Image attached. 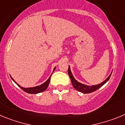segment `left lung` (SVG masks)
<instances>
[{"mask_svg": "<svg viewBox=\"0 0 125 125\" xmlns=\"http://www.w3.org/2000/svg\"><path fill=\"white\" fill-rule=\"evenodd\" d=\"M68 74L69 76V78H70L71 81V83H72V84L74 88L77 90V91H79V92H81L83 93H91L94 92V91H96L97 89H99L100 87H101L103 85H104L109 80L110 76H111V74L108 76V78L106 79L105 81H104L103 82L97 85H93V86H86V85H84L83 84H81L80 83L78 82L76 79H74V78L73 76L72 73L71 72L70 68H68Z\"/></svg>", "mask_w": 125, "mask_h": 125, "instance_id": "8db88e82", "label": "left lung"}]
</instances>
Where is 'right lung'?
Listing matches in <instances>:
<instances>
[{
    "instance_id": "right-lung-1",
    "label": "right lung",
    "mask_w": 125,
    "mask_h": 125,
    "mask_svg": "<svg viewBox=\"0 0 125 125\" xmlns=\"http://www.w3.org/2000/svg\"><path fill=\"white\" fill-rule=\"evenodd\" d=\"M54 69H55V68L54 69ZM51 76L49 78V79H47L46 82H45L44 83H43L42 84L40 85V86H38L34 87V88H23V87H21V86H19V85L17 83L15 82V81L12 78H12V79L14 81V82L17 84L21 88L23 91H25V92L27 93H29V94H37V93H39L42 92V91H44L45 90L47 89V87H48V86H49V82H50Z\"/></svg>"
}]
</instances>
